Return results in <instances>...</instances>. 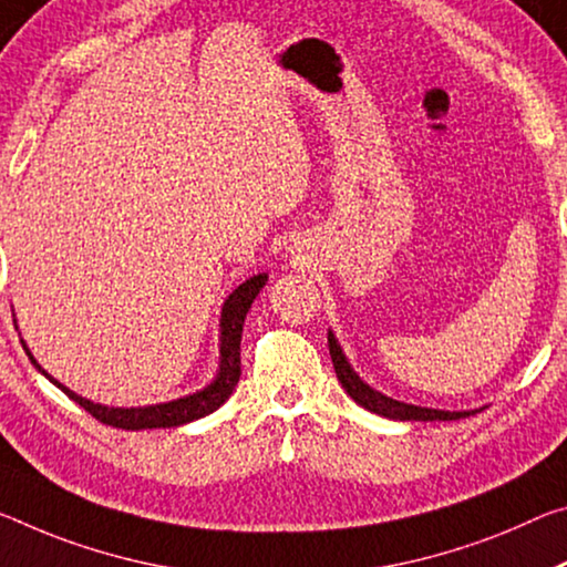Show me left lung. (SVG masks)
<instances>
[{
    "instance_id": "obj_1",
    "label": "left lung",
    "mask_w": 567,
    "mask_h": 567,
    "mask_svg": "<svg viewBox=\"0 0 567 567\" xmlns=\"http://www.w3.org/2000/svg\"><path fill=\"white\" fill-rule=\"evenodd\" d=\"M328 348H330V358H332V368H336V375L340 385H343L346 393L355 403H361L363 409L379 413V416L385 419H396V421H456V419H466L477 411H439V409H421V406H411V403H401L393 401L383 393L373 391L371 385H365L358 375L353 373V368L346 361L343 350H340L338 340L332 332H328Z\"/></svg>"
}]
</instances>
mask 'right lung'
I'll return each mask as SVG.
<instances>
[{"label": "right lung", "instance_id": "obj_1", "mask_svg": "<svg viewBox=\"0 0 567 567\" xmlns=\"http://www.w3.org/2000/svg\"><path fill=\"white\" fill-rule=\"evenodd\" d=\"M267 282V275H255L249 277L247 282H241L235 292L229 295L227 302H224L221 310V365H219V375L214 379L212 385H206L204 391L194 393V396L178 399V401H168V403H158V406H146V409H107L101 406V403H93L83 396H78L65 385L58 383L52 375H48L34 361L30 350V361L40 368V371L48 375V379L58 385L60 391H65L70 399L80 403L90 416H95L101 424L115 426V429H125V431H141V429H171V426H182L188 424V421L202 419L206 413L217 411L224 401L231 396L235 385L239 383L241 375V358H239V343H241V326H245L247 310L255 302L257 292L262 290V285Z\"/></svg>", "mask_w": 567, "mask_h": 567}]
</instances>
